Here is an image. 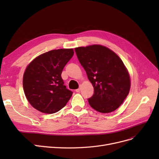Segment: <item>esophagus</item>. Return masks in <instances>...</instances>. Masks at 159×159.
Here are the masks:
<instances>
[{
  "label": "esophagus",
  "instance_id": "34e87169",
  "mask_svg": "<svg viewBox=\"0 0 159 159\" xmlns=\"http://www.w3.org/2000/svg\"><path fill=\"white\" fill-rule=\"evenodd\" d=\"M75 91L77 93H78V92H80V88H78V89H75Z\"/></svg>",
  "mask_w": 159,
  "mask_h": 159
}]
</instances>
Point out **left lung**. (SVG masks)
<instances>
[{
	"instance_id": "obj_1",
	"label": "left lung",
	"mask_w": 159,
	"mask_h": 159,
	"mask_svg": "<svg viewBox=\"0 0 159 159\" xmlns=\"http://www.w3.org/2000/svg\"><path fill=\"white\" fill-rule=\"evenodd\" d=\"M75 52L94 88L93 95L88 99L90 106L103 113L116 110L131 87L129 72L121 58L101 45L78 47Z\"/></svg>"
}]
</instances>
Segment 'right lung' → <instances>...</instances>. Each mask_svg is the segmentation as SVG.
Masks as SVG:
<instances>
[{"label":"right lung","instance_id":"right-lung-1","mask_svg":"<svg viewBox=\"0 0 159 159\" xmlns=\"http://www.w3.org/2000/svg\"><path fill=\"white\" fill-rule=\"evenodd\" d=\"M74 54L73 49L51 50L36 57L27 66L23 88L34 108L52 114L68 102L73 92L66 88L61 74Z\"/></svg>","mask_w":159,"mask_h":159}]
</instances>
